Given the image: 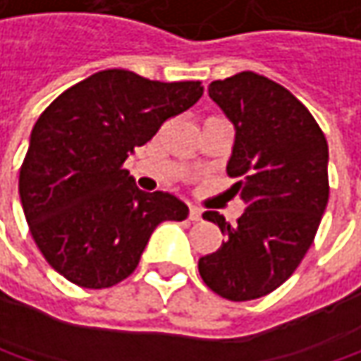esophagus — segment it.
Masks as SVG:
<instances>
[{
    "mask_svg": "<svg viewBox=\"0 0 361 361\" xmlns=\"http://www.w3.org/2000/svg\"><path fill=\"white\" fill-rule=\"evenodd\" d=\"M190 221H200L202 219V211L200 209H196V207H190Z\"/></svg>",
    "mask_w": 361,
    "mask_h": 361,
    "instance_id": "obj_1",
    "label": "esophagus"
}]
</instances>
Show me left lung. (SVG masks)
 <instances>
[{"label": "left lung", "mask_w": 361, "mask_h": 361, "mask_svg": "<svg viewBox=\"0 0 361 361\" xmlns=\"http://www.w3.org/2000/svg\"><path fill=\"white\" fill-rule=\"evenodd\" d=\"M233 123L227 173L246 204L238 225L207 211L225 242L198 260L216 295L247 302L275 291L310 250L329 202V147L312 114L281 84L240 72L209 86Z\"/></svg>", "instance_id": "8db88e82"}]
</instances>
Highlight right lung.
I'll use <instances>...</instances> for the list:
<instances>
[{
	"mask_svg": "<svg viewBox=\"0 0 361 361\" xmlns=\"http://www.w3.org/2000/svg\"><path fill=\"white\" fill-rule=\"evenodd\" d=\"M202 90L194 80L159 82L130 70H103L41 114L18 192L51 269L86 289L111 287L134 273L159 223L188 216L178 196L136 188L123 161Z\"/></svg>",
	"mask_w": 361,
	"mask_h": 361,
	"instance_id": "right-lung-1",
	"label": "right lung"
}]
</instances>
